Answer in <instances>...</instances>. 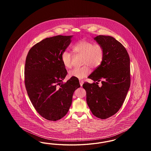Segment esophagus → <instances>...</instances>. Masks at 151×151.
I'll list each match as a JSON object with an SVG mask.
<instances>
[{
    "label": "esophagus",
    "mask_w": 151,
    "mask_h": 151,
    "mask_svg": "<svg viewBox=\"0 0 151 151\" xmlns=\"http://www.w3.org/2000/svg\"><path fill=\"white\" fill-rule=\"evenodd\" d=\"M79 83H80V86H83V83H84V81H83V80H79Z\"/></svg>",
    "instance_id": "obj_1"
}]
</instances>
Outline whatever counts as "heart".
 Segmentation results:
<instances>
[{
  "label": "heart",
  "mask_w": 151,
  "mask_h": 151,
  "mask_svg": "<svg viewBox=\"0 0 151 151\" xmlns=\"http://www.w3.org/2000/svg\"><path fill=\"white\" fill-rule=\"evenodd\" d=\"M72 50L76 55L82 56L81 65L83 66L75 68L71 70L69 76L77 79L86 78L90 73L91 67L92 68L99 67L102 63L105 50L104 47L99 43H93L91 41L83 40L79 41L72 47ZM73 56L72 54L64 51L61 54V60L65 68H70L72 67Z\"/></svg>",
  "instance_id": "obj_1"
}]
</instances>
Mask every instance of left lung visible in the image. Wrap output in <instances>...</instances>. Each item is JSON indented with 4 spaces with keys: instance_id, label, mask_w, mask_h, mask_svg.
Wrapping results in <instances>:
<instances>
[{
    "instance_id": "1",
    "label": "left lung",
    "mask_w": 151,
    "mask_h": 151,
    "mask_svg": "<svg viewBox=\"0 0 151 151\" xmlns=\"http://www.w3.org/2000/svg\"><path fill=\"white\" fill-rule=\"evenodd\" d=\"M94 40L104 47V58L88 76L94 82H86L83 87L92 114L105 119L117 113L126 99L131 83L130 60L126 48L113 37L100 35ZM100 81L101 87L98 85Z\"/></svg>"
}]
</instances>
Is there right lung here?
<instances>
[{
  "mask_svg": "<svg viewBox=\"0 0 151 151\" xmlns=\"http://www.w3.org/2000/svg\"><path fill=\"white\" fill-rule=\"evenodd\" d=\"M72 37L46 38L35 45L26 58L24 79L27 93L38 113L49 121H58L66 115L73 92L80 86L77 78L62 81L67 72L61 54L71 42Z\"/></svg>",
  "mask_w": 151,
  "mask_h": 151,
  "instance_id": "obj_1",
  "label": "right lung"
}]
</instances>
